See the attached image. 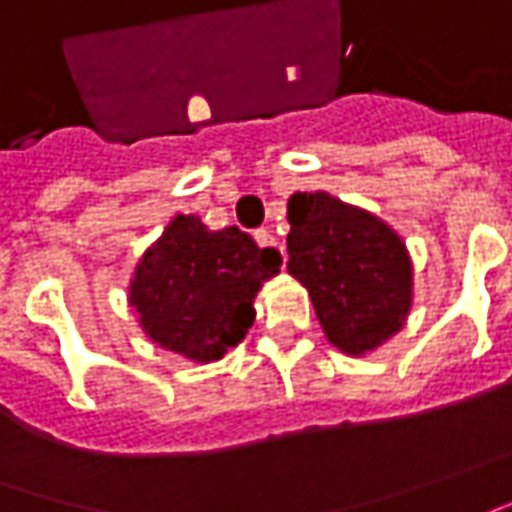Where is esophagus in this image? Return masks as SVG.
I'll list each match as a JSON object with an SVG mask.
<instances>
[{"mask_svg":"<svg viewBox=\"0 0 512 512\" xmlns=\"http://www.w3.org/2000/svg\"><path fill=\"white\" fill-rule=\"evenodd\" d=\"M255 241L260 246H277V238L271 235V229H255ZM280 255H283V263H285V249L280 246Z\"/></svg>","mask_w":512,"mask_h":512,"instance_id":"1","label":"esophagus"}]
</instances>
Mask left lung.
Instances as JSON below:
<instances>
[{
  "label": "left lung",
  "instance_id": "obj_1",
  "mask_svg": "<svg viewBox=\"0 0 512 512\" xmlns=\"http://www.w3.org/2000/svg\"><path fill=\"white\" fill-rule=\"evenodd\" d=\"M288 224V274L308 288L330 344L361 356L403 328L412 263L381 218L328 193H294Z\"/></svg>",
  "mask_w": 512,
  "mask_h": 512
}]
</instances>
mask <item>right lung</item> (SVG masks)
I'll list each match as a JSON object with an SVG mask.
<instances>
[{
    "instance_id": "right-lung-1",
    "label": "right lung",
    "mask_w": 512,
    "mask_h": 512,
    "mask_svg": "<svg viewBox=\"0 0 512 512\" xmlns=\"http://www.w3.org/2000/svg\"><path fill=\"white\" fill-rule=\"evenodd\" d=\"M283 266L238 227L210 232L196 215H176L139 260L131 305L159 347L190 361H215L255 322V294Z\"/></svg>"
}]
</instances>
